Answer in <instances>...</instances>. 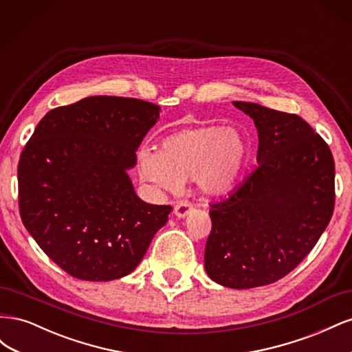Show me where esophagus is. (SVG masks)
Returning <instances> with one entry per match:
<instances>
[{
  "instance_id": "obj_1",
  "label": "esophagus",
  "mask_w": 352,
  "mask_h": 352,
  "mask_svg": "<svg viewBox=\"0 0 352 352\" xmlns=\"http://www.w3.org/2000/svg\"><path fill=\"white\" fill-rule=\"evenodd\" d=\"M192 210H194V207H192V204H190V202L180 201L175 206L173 212H175V216L177 219H185L188 214H190V211H192Z\"/></svg>"
}]
</instances>
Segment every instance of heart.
<instances>
[{
    "label": "heart",
    "mask_w": 352,
    "mask_h": 352,
    "mask_svg": "<svg viewBox=\"0 0 352 352\" xmlns=\"http://www.w3.org/2000/svg\"><path fill=\"white\" fill-rule=\"evenodd\" d=\"M251 157L247 132L235 126L201 124L166 136L153 151L136 153L142 182L160 192H177L194 179L201 192L219 195L233 188Z\"/></svg>",
    "instance_id": "heart-1"
}]
</instances>
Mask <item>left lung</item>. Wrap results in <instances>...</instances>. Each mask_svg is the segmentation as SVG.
I'll return each mask as SVG.
<instances>
[{
  "label": "left lung",
  "mask_w": 352,
  "mask_h": 352,
  "mask_svg": "<svg viewBox=\"0 0 352 352\" xmlns=\"http://www.w3.org/2000/svg\"><path fill=\"white\" fill-rule=\"evenodd\" d=\"M233 105L258 132V167L210 204L204 267L232 289L282 279L310 252L335 207V163L320 135L300 116L248 101Z\"/></svg>",
  "instance_id": "1"
}]
</instances>
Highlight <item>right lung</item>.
<instances>
[{"instance_id":"1","label":"right lung","mask_w":352,"mask_h":352,"mask_svg":"<svg viewBox=\"0 0 352 352\" xmlns=\"http://www.w3.org/2000/svg\"><path fill=\"white\" fill-rule=\"evenodd\" d=\"M160 111L135 98H83L42 117L20 155L23 225L73 278H124L167 223L172 207L142 201L127 175Z\"/></svg>"}]
</instances>
